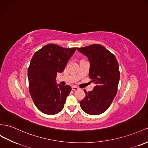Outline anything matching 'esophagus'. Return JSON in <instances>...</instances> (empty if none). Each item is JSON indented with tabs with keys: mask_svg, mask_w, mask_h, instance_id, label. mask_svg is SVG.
<instances>
[{
	"mask_svg": "<svg viewBox=\"0 0 148 148\" xmlns=\"http://www.w3.org/2000/svg\"><path fill=\"white\" fill-rule=\"evenodd\" d=\"M72 90H78V89H79V88L78 87H77V86H72Z\"/></svg>",
	"mask_w": 148,
	"mask_h": 148,
	"instance_id": "1",
	"label": "esophagus"
}]
</instances>
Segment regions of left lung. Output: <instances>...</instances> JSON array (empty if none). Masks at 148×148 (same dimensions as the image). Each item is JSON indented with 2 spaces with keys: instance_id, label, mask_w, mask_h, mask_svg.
Returning <instances> with one entry per match:
<instances>
[{
  "instance_id": "1",
  "label": "left lung",
  "mask_w": 148,
  "mask_h": 148,
  "mask_svg": "<svg viewBox=\"0 0 148 148\" xmlns=\"http://www.w3.org/2000/svg\"><path fill=\"white\" fill-rule=\"evenodd\" d=\"M77 50L88 59L89 77L95 84L93 90H84L86 96L80 101L81 108L87 114H100L110 107L117 93L120 78L118 61L113 53L99 44Z\"/></svg>"
}]
</instances>
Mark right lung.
Instances as JSON below:
<instances>
[{
  "mask_svg": "<svg viewBox=\"0 0 148 148\" xmlns=\"http://www.w3.org/2000/svg\"><path fill=\"white\" fill-rule=\"evenodd\" d=\"M76 48L65 49L48 44L34 53L29 69V91L37 108L47 114H55L62 110L71 88L57 84V73L64 70Z\"/></svg>",
  "mask_w": 148,
  "mask_h": 148,
  "instance_id": "obj_1",
  "label": "right lung"
}]
</instances>
